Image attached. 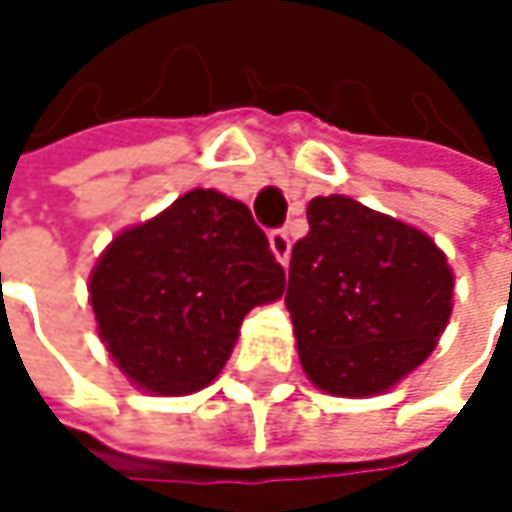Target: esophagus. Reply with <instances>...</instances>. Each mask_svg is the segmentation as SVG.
Segmentation results:
<instances>
[{
	"label": "esophagus",
	"instance_id": "1",
	"mask_svg": "<svg viewBox=\"0 0 512 512\" xmlns=\"http://www.w3.org/2000/svg\"><path fill=\"white\" fill-rule=\"evenodd\" d=\"M269 249H272V255H275V260L281 266H287V260H290V237H287V231H272L269 234Z\"/></svg>",
	"mask_w": 512,
	"mask_h": 512
}]
</instances>
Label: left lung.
<instances>
[{"label": "left lung", "mask_w": 512, "mask_h": 512, "mask_svg": "<svg viewBox=\"0 0 512 512\" xmlns=\"http://www.w3.org/2000/svg\"><path fill=\"white\" fill-rule=\"evenodd\" d=\"M287 311L305 376L335 397L394 388L436 350L454 311V269L418 228L347 195L308 204Z\"/></svg>", "instance_id": "8db88e82"}]
</instances>
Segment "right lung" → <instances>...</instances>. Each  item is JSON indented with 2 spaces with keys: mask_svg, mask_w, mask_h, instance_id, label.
<instances>
[{
  "mask_svg": "<svg viewBox=\"0 0 512 512\" xmlns=\"http://www.w3.org/2000/svg\"><path fill=\"white\" fill-rule=\"evenodd\" d=\"M284 269L237 198L192 189L121 231L88 278L97 335L142 391L207 388L231 358L243 317L281 299Z\"/></svg>",
  "mask_w": 512,
  "mask_h": 512,
  "instance_id": "add662e5",
  "label": "right lung"
}]
</instances>
